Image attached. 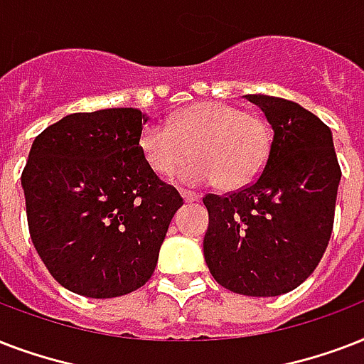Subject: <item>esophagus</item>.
<instances>
[{"instance_id":"1","label":"esophagus","mask_w":364,"mask_h":364,"mask_svg":"<svg viewBox=\"0 0 364 364\" xmlns=\"http://www.w3.org/2000/svg\"><path fill=\"white\" fill-rule=\"evenodd\" d=\"M180 196H182V199H184L186 203H193L199 199V196H197V193H193V191H188V190H180Z\"/></svg>"}]
</instances>
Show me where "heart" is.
Instances as JSON below:
<instances>
[{
	"label": "heart",
	"instance_id": "obj_1",
	"mask_svg": "<svg viewBox=\"0 0 364 364\" xmlns=\"http://www.w3.org/2000/svg\"><path fill=\"white\" fill-rule=\"evenodd\" d=\"M138 148L156 174H173L191 159L180 180L239 190L255 182L272 154V129L258 115L245 114L226 102L191 104L167 119V125L148 123L140 131Z\"/></svg>",
	"mask_w": 364,
	"mask_h": 364
}]
</instances>
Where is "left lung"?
I'll use <instances>...</instances> for the list:
<instances>
[{
  "label": "left lung",
  "instance_id": "obj_1",
  "mask_svg": "<svg viewBox=\"0 0 364 364\" xmlns=\"http://www.w3.org/2000/svg\"><path fill=\"white\" fill-rule=\"evenodd\" d=\"M273 129L258 178L230 196H205L203 252L216 283L245 296H279L314 273L334 222L342 178L331 129L292 100L245 95Z\"/></svg>",
  "mask_w": 364,
  "mask_h": 364
}]
</instances>
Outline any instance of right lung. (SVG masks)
I'll use <instances>...</instances> for the list:
<instances>
[{
	"label": "right lung",
	"instance_id": "right-lung-1",
	"mask_svg": "<svg viewBox=\"0 0 364 364\" xmlns=\"http://www.w3.org/2000/svg\"><path fill=\"white\" fill-rule=\"evenodd\" d=\"M146 121L136 108L72 114L33 140L21 178L30 237L75 294L115 298L148 283L182 207L140 154Z\"/></svg>",
	"mask_w": 364,
	"mask_h": 364
}]
</instances>
